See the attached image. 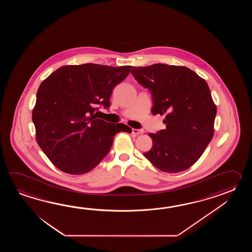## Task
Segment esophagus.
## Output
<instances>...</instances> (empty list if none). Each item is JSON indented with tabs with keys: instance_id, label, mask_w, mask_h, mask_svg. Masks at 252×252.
Wrapping results in <instances>:
<instances>
[{
	"instance_id": "obj_1",
	"label": "esophagus",
	"mask_w": 252,
	"mask_h": 252,
	"mask_svg": "<svg viewBox=\"0 0 252 252\" xmlns=\"http://www.w3.org/2000/svg\"><path fill=\"white\" fill-rule=\"evenodd\" d=\"M144 132L143 129H137V128H132V133L135 135H140Z\"/></svg>"
}]
</instances>
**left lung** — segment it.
I'll use <instances>...</instances> for the list:
<instances>
[{
	"instance_id": "obj_1",
	"label": "left lung",
	"mask_w": 252,
	"mask_h": 252,
	"mask_svg": "<svg viewBox=\"0 0 252 252\" xmlns=\"http://www.w3.org/2000/svg\"><path fill=\"white\" fill-rule=\"evenodd\" d=\"M131 74L151 92L152 114L166 115V128L149 134L153 146L145 157L161 171L187 170L203 155L214 136L216 105L209 86L182 65L133 66Z\"/></svg>"
}]
</instances>
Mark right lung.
I'll return each instance as SVG.
<instances>
[{"instance_id": "1", "label": "right lung", "mask_w": 252, "mask_h": 252, "mask_svg": "<svg viewBox=\"0 0 252 252\" xmlns=\"http://www.w3.org/2000/svg\"><path fill=\"white\" fill-rule=\"evenodd\" d=\"M130 65H64L40 84L33 108L36 139L48 159L61 171L82 175L107 155L113 138L130 133L124 124L97 119L99 104L110 106L113 88L124 81Z\"/></svg>"}]
</instances>
